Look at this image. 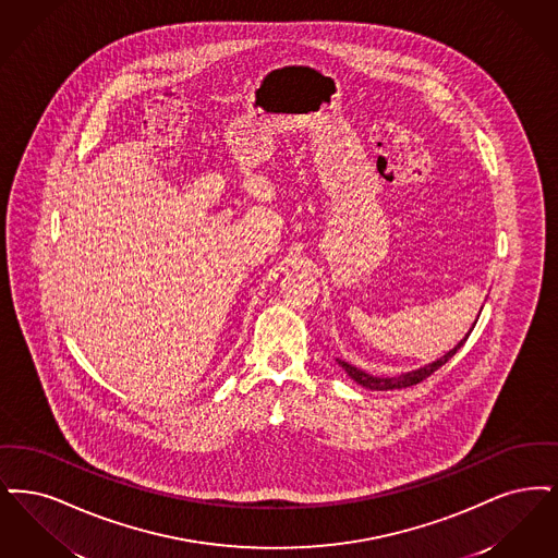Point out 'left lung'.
<instances>
[{"instance_id": "obj_1", "label": "left lung", "mask_w": 558, "mask_h": 558, "mask_svg": "<svg viewBox=\"0 0 558 558\" xmlns=\"http://www.w3.org/2000/svg\"><path fill=\"white\" fill-rule=\"evenodd\" d=\"M469 336H471V331L466 333V338L461 340V343H459L454 350H450L446 356H441V359L436 361V363L427 364V366H421V368L411 371V373L396 375V377H373V375L364 373V371L356 368V366H352V364L343 363L340 359H338V364H340L341 368H343V371H345V373H348L356 384H361L363 388L379 389V391H384V389L411 388V386L421 384L423 379H427L429 375H434L441 364L448 363V361H450V359L461 350L462 343L469 340Z\"/></svg>"}]
</instances>
